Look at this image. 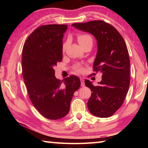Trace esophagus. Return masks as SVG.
Segmentation results:
<instances>
[{
	"instance_id": "34e87169",
	"label": "esophagus",
	"mask_w": 148,
	"mask_h": 148,
	"mask_svg": "<svg viewBox=\"0 0 148 148\" xmlns=\"http://www.w3.org/2000/svg\"><path fill=\"white\" fill-rule=\"evenodd\" d=\"M80 81H81V86L82 87H84L85 86V83H84V79L81 77L80 78Z\"/></svg>"
}]
</instances>
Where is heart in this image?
I'll return each instance as SVG.
<instances>
[{"instance_id": "1", "label": "heart", "mask_w": 148, "mask_h": 148, "mask_svg": "<svg viewBox=\"0 0 148 148\" xmlns=\"http://www.w3.org/2000/svg\"><path fill=\"white\" fill-rule=\"evenodd\" d=\"M77 40H78V42L81 46L82 45H83L85 42H87V40H92L91 37L90 36L89 34H77ZM64 47H65V44L63 45V49L64 48ZM75 69L78 72L82 71V68L79 66H76L75 67Z\"/></svg>"}]
</instances>
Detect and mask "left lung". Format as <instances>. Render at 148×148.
<instances>
[{
  "instance_id": "1",
  "label": "left lung",
  "mask_w": 148,
  "mask_h": 148,
  "mask_svg": "<svg viewBox=\"0 0 148 148\" xmlns=\"http://www.w3.org/2000/svg\"><path fill=\"white\" fill-rule=\"evenodd\" d=\"M72 26L92 34L97 42L93 71L101 72L102 76L97 86L85 80L86 86L92 92L87 102L88 109L97 117L112 116L123 103L129 87L130 59L127 45L117 29L103 21L95 20Z\"/></svg>"
}]
</instances>
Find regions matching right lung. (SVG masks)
Returning <instances> with one entry per match:
<instances>
[{"mask_svg": "<svg viewBox=\"0 0 148 148\" xmlns=\"http://www.w3.org/2000/svg\"><path fill=\"white\" fill-rule=\"evenodd\" d=\"M66 25L38 27L25 42L22 73L31 101L44 117L59 119L69 113L74 92L81 82L76 76L62 81L55 76L53 66L62 59V38Z\"/></svg>", "mask_w": 148, "mask_h": 148, "instance_id": "right-lung-1", "label": "right lung"}]
</instances>
